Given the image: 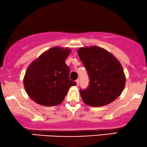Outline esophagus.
<instances>
[{
  "mask_svg": "<svg viewBox=\"0 0 147 147\" xmlns=\"http://www.w3.org/2000/svg\"><path fill=\"white\" fill-rule=\"evenodd\" d=\"M76 82L77 85H78V84H79V82H80V80H79V79H77V80H76Z\"/></svg>",
  "mask_w": 147,
  "mask_h": 147,
  "instance_id": "1",
  "label": "esophagus"
}]
</instances>
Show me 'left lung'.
<instances>
[{
  "instance_id": "obj_1",
  "label": "left lung",
  "mask_w": 147,
  "mask_h": 147,
  "mask_svg": "<svg viewBox=\"0 0 147 147\" xmlns=\"http://www.w3.org/2000/svg\"><path fill=\"white\" fill-rule=\"evenodd\" d=\"M78 54L89 78L87 89H80L84 102L91 107H102L118 98L126 83L120 62L108 51L97 46L80 48Z\"/></svg>"
}]
</instances>
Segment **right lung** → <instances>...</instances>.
<instances>
[{
  "label": "right lung",
  "instance_id": "add662e5",
  "mask_svg": "<svg viewBox=\"0 0 147 147\" xmlns=\"http://www.w3.org/2000/svg\"><path fill=\"white\" fill-rule=\"evenodd\" d=\"M69 48L55 47L32 62L24 77V87L32 100L42 106H55L64 100L69 89L76 85L69 79L70 69L65 64Z\"/></svg>",
  "mask_w": 147,
  "mask_h": 147
}]
</instances>
